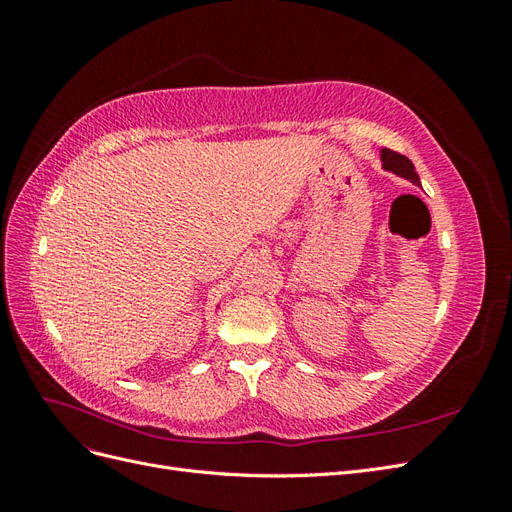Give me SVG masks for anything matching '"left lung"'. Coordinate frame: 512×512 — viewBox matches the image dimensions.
Returning <instances> with one entry per match:
<instances>
[{"mask_svg": "<svg viewBox=\"0 0 512 512\" xmlns=\"http://www.w3.org/2000/svg\"><path fill=\"white\" fill-rule=\"evenodd\" d=\"M382 162H384L386 170H393V173L410 179L416 185H421L416 170H414V164L406 156H401V153H397L393 149H382Z\"/></svg>", "mask_w": 512, "mask_h": 512, "instance_id": "8db88e82", "label": "left lung"}]
</instances>
